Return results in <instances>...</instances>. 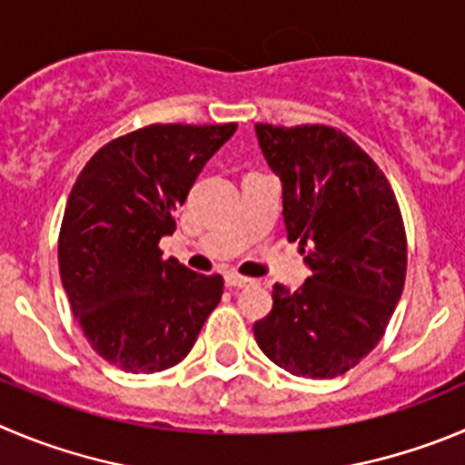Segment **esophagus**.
Returning a JSON list of instances; mask_svg holds the SVG:
<instances>
[{
    "mask_svg": "<svg viewBox=\"0 0 465 465\" xmlns=\"http://www.w3.org/2000/svg\"><path fill=\"white\" fill-rule=\"evenodd\" d=\"M224 282H227V286H233V289H245V286L254 284L250 277H242L238 275V272H227V275H224Z\"/></svg>",
    "mask_w": 465,
    "mask_h": 465,
    "instance_id": "obj_1",
    "label": "esophagus"
}]
</instances>
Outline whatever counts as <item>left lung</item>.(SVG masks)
I'll list each match as a JSON object with an SVG mask.
<instances>
[{
	"mask_svg": "<svg viewBox=\"0 0 465 465\" xmlns=\"http://www.w3.org/2000/svg\"><path fill=\"white\" fill-rule=\"evenodd\" d=\"M259 146L282 181L289 241L312 271L298 292L272 286L257 344L302 379H335L383 337L406 280V232L379 164L341 130L257 124Z\"/></svg>",
	"mask_w": 465,
	"mask_h": 465,
	"instance_id": "obj_1",
	"label": "left lung"
}]
</instances>
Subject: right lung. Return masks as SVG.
Listing matches in <instances>:
<instances>
[{
  "instance_id": "obj_1",
  "label": "right lung",
  "mask_w": 465,
  "mask_h": 465,
  "mask_svg": "<svg viewBox=\"0 0 465 465\" xmlns=\"http://www.w3.org/2000/svg\"><path fill=\"white\" fill-rule=\"evenodd\" d=\"M236 124H153L103 146L77 176L59 272L91 349L130 374L179 364L223 298V277L163 259L172 213Z\"/></svg>"
}]
</instances>
